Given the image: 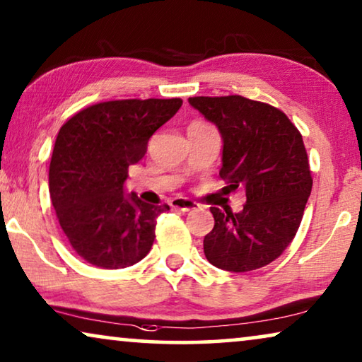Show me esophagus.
<instances>
[{
    "mask_svg": "<svg viewBox=\"0 0 362 362\" xmlns=\"http://www.w3.org/2000/svg\"><path fill=\"white\" fill-rule=\"evenodd\" d=\"M171 207L173 209H180V211H192V209H197L199 204L191 199H186V197H175V199H171Z\"/></svg>",
    "mask_w": 362,
    "mask_h": 362,
    "instance_id": "1",
    "label": "esophagus"
}]
</instances>
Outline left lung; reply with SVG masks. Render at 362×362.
<instances>
[{"label":"left lung","mask_w":362,"mask_h":362,"mask_svg":"<svg viewBox=\"0 0 362 362\" xmlns=\"http://www.w3.org/2000/svg\"><path fill=\"white\" fill-rule=\"evenodd\" d=\"M189 103L224 140L219 176L230 189L244 186L247 196L240 212L211 207L206 259L227 272L262 269L291 244L313 186L301 133L280 108L242 95L191 97Z\"/></svg>","instance_id":"8db88e82"}]
</instances>
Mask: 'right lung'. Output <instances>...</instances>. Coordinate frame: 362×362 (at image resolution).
Returning <instances> with one entry per match:
<instances>
[{
    "instance_id": "right-lung-1",
    "label": "right lung",
    "mask_w": 362,
    "mask_h": 362,
    "mask_svg": "<svg viewBox=\"0 0 362 362\" xmlns=\"http://www.w3.org/2000/svg\"><path fill=\"white\" fill-rule=\"evenodd\" d=\"M182 105L181 98H127L82 108L61 127L49 165V194L76 254L117 270L145 259L156 217L170 206L123 196L128 166Z\"/></svg>"
}]
</instances>
